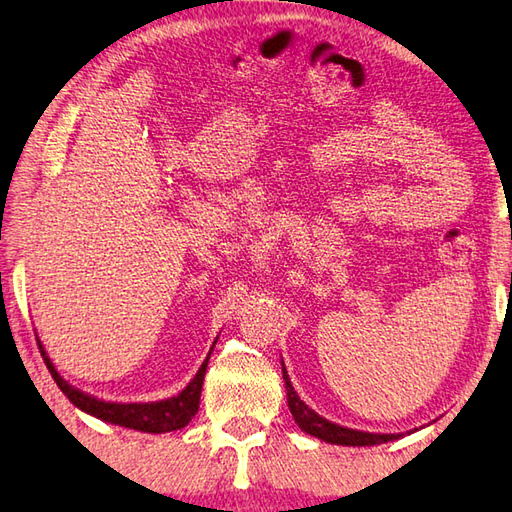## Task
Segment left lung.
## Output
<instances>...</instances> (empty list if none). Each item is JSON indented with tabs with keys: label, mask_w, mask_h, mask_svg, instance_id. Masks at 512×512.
I'll use <instances>...</instances> for the list:
<instances>
[{
	"label": "left lung",
	"mask_w": 512,
	"mask_h": 512,
	"mask_svg": "<svg viewBox=\"0 0 512 512\" xmlns=\"http://www.w3.org/2000/svg\"><path fill=\"white\" fill-rule=\"evenodd\" d=\"M283 380H285L287 402H289L291 415H294V420L298 422L302 431L318 437V440H325L329 444H342V446H373V444H384V442L398 440V437H400V435L353 431V429H344V426L333 424V422L325 420V417H320L316 411H311L309 406L298 398L294 387H291L285 367H283Z\"/></svg>",
	"instance_id": "8db88e82"
}]
</instances>
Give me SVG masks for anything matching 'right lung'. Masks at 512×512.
Instances as JSON below:
<instances>
[{"mask_svg":"<svg viewBox=\"0 0 512 512\" xmlns=\"http://www.w3.org/2000/svg\"><path fill=\"white\" fill-rule=\"evenodd\" d=\"M39 351L41 358H44L46 367L50 371L52 378H55L57 387L68 395V400L79 406L81 411H86L90 415L99 417L103 422H112L125 426V429H134V431H143V433H170V431H179L183 426L190 424L192 417L198 411V402H201V389H203V380H205V369H207V360L201 364V369L194 375V380L187 384V387L174 395L170 400H161V402H145V404H119V402H103L97 398H90L83 391H77L75 387L61 378L57 373L55 364L50 362L46 356L44 347L39 342Z\"/></svg>","mask_w":512,"mask_h":512,"instance_id":"add662e5","label":"right lung"}]
</instances>
